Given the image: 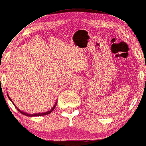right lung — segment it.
I'll use <instances>...</instances> for the list:
<instances>
[{
  "instance_id": "1",
  "label": "right lung",
  "mask_w": 146,
  "mask_h": 146,
  "mask_svg": "<svg viewBox=\"0 0 146 146\" xmlns=\"http://www.w3.org/2000/svg\"><path fill=\"white\" fill-rule=\"evenodd\" d=\"M8 98L10 99V100L11 101V102L13 103V101H11V99H10V97H9V96H8ZM13 105H14V104H13ZM56 103L55 104L54 106H53L52 109L50 110V111H48L47 112H45V113H38V114H27V113H25V112H22V111H21V110L19 109V108H17V106H16L15 105H14V106H15V107L16 108H17V110L19 111V112L20 113H21V114H23V115H27V116L32 117V116H41V115H47V114H49L50 113H51V112H52V111H53V110L54 109V108H55V106H56Z\"/></svg>"
}]
</instances>
